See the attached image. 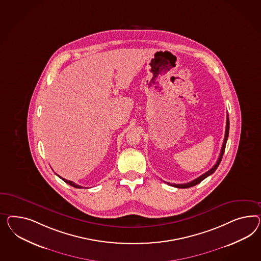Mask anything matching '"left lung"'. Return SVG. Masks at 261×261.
<instances>
[{
    "label": "left lung",
    "mask_w": 261,
    "mask_h": 261,
    "mask_svg": "<svg viewBox=\"0 0 261 261\" xmlns=\"http://www.w3.org/2000/svg\"><path fill=\"white\" fill-rule=\"evenodd\" d=\"M229 125H230V122H229V116L227 115V120H226V130H225V137H224V141H223V144H222V147H221V151H220V155H219V159H218V161H217V163L212 167L211 169L209 170V171H207L206 173H204L203 175H201L200 176H198L197 177L196 179H194V180H192L190 182H188V184H170L169 182H167V184H170L171 186H174V187H176V188H189V187H192V186H195V185H197V184H199V182H201L204 178H206L207 176H210L212 175L217 168L219 167V163L221 162V160H222V156H223V154H224V151H225V146H226V142H227V140H228V136H229Z\"/></svg>",
    "instance_id": "1"
}]
</instances>
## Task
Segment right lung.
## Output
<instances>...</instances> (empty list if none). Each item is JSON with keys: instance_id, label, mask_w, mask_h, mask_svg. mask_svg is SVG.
<instances>
[{"instance_id": "add662e5", "label": "right lung", "mask_w": 261, "mask_h": 261, "mask_svg": "<svg viewBox=\"0 0 261 261\" xmlns=\"http://www.w3.org/2000/svg\"><path fill=\"white\" fill-rule=\"evenodd\" d=\"M59 176L60 178H62V179L64 180V182H66V184H69V185H71V186H73V187H75V188H80V189H81V188H83V187H82L81 185H77V184H74V182H73V181H71V180H67V179H65V178H63L62 176ZM84 188H85V187H84Z\"/></svg>"}]
</instances>
